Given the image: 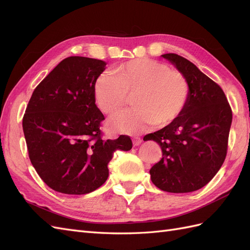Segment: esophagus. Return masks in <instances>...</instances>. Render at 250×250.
<instances>
[{
  "label": "esophagus",
  "mask_w": 250,
  "mask_h": 250,
  "mask_svg": "<svg viewBox=\"0 0 250 250\" xmlns=\"http://www.w3.org/2000/svg\"><path fill=\"white\" fill-rule=\"evenodd\" d=\"M132 143H133L134 146H139L140 144L142 143V139L139 138V137H134V138L132 139Z\"/></svg>",
  "instance_id": "1"
}]
</instances>
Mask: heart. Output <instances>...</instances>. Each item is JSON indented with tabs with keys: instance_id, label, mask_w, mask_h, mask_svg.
Masks as SVG:
<instances>
[{
	"instance_id": "b5f03b06",
	"label": "heart",
	"mask_w": 250,
	"mask_h": 250,
	"mask_svg": "<svg viewBox=\"0 0 250 250\" xmlns=\"http://www.w3.org/2000/svg\"><path fill=\"white\" fill-rule=\"evenodd\" d=\"M94 94L107 115L122 110L132 95L135 107L113 118L110 125L122 133L137 134L155 124L166 126L177 120L186 108L190 86L179 71L154 59L138 58L119 65L113 74H100Z\"/></svg>"
}]
</instances>
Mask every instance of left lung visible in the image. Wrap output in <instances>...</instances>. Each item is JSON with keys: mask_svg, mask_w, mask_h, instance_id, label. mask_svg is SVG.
<instances>
[{"mask_svg": "<svg viewBox=\"0 0 250 250\" xmlns=\"http://www.w3.org/2000/svg\"><path fill=\"white\" fill-rule=\"evenodd\" d=\"M162 56L184 74L190 95L177 120L144 138L155 141L163 152L149 172L161 190L188 193L208 184L223 165L232 112L222 88L194 63L174 53Z\"/></svg>", "mask_w": 250, "mask_h": 250, "instance_id": "8db88e82", "label": "left lung"}]
</instances>
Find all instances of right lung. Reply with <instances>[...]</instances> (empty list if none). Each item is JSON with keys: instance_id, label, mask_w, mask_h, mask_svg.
Masks as SVG:
<instances>
[{"instance_id": "1", "label": "right lung", "mask_w": 250, "mask_h": 250, "mask_svg": "<svg viewBox=\"0 0 250 250\" xmlns=\"http://www.w3.org/2000/svg\"><path fill=\"white\" fill-rule=\"evenodd\" d=\"M99 59L71 56L60 62L30 98L22 118L29 158L53 190L83 195L108 177L116 150L128 151V135L102 140L103 113L95 104L94 85L105 70Z\"/></svg>"}]
</instances>
